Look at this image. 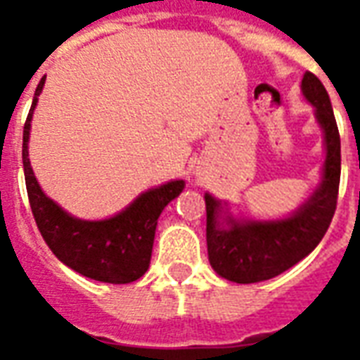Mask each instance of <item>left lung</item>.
I'll list each match as a JSON object with an SVG mask.
<instances>
[{
    "mask_svg": "<svg viewBox=\"0 0 360 360\" xmlns=\"http://www.w3.org/2000/svg\"><path fill=\"white\" fill-rule=\"evenodd\" d=\"M301 90L316 109L326 146L322 182L313 195L288 219L236 220L219 199L205 193L209 263L230 282H263L291 269L319 245L334 217L342 172L340 132L326 88L313 72H305Z\"/></svg>",
    "mask_w": 360,
    "mask_h": 360,
    "instance_id": "1",
    "label": "left lung"
}]
</instances>
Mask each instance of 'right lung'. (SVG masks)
<instances>
[{
	"mask_svg": "<svg viewBox=\"0 0 360 360\" xmlns=\"http://www.w3.org/2000/svg\"><path fill=\"white\" fill-rule=\"evenodd\" d=\"M44 78L36 88L22 132V165L28 201L41 238L53 255L86 278L107 284H128L149 269L157 219L184 190V180H172L148 190L122 212L105 220H80L47 198L36 180L28 159L30 120Z\"/></svg>",
	"mask_w": 360,
	"mask_h": 360,
	"instance_id": "add662e5",
	"label": "right lung"
}]
</instances>
